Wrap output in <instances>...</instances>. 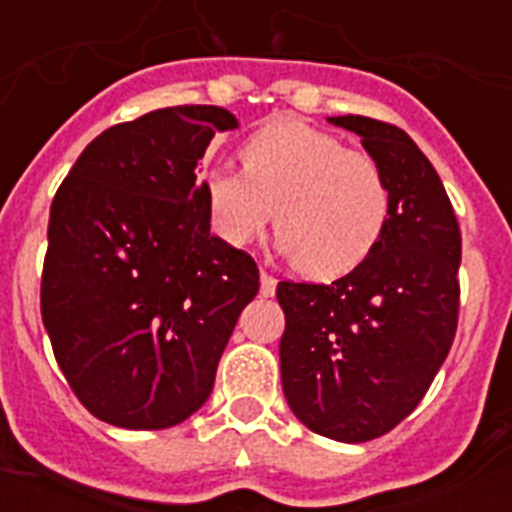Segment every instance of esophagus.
<instances>
[{"mask_svg":"<svg viewBox=\"0 0 512 512\" xmlns=\"http://www.w3.org/2000/svg\"><path fill=\"white\" fill-rule=\"evenodd\" d=\"M261 295L264 297L277 295V279L271 277L269 271H261Z\"/></svg>","mask_w":512,"mask_h":512,"instance_id":"obj_1","label":"esophagus"}]
</instances>
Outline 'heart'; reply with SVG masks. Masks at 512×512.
<instances>
[{
	"mask_svg": "<svg viewBox=\"0 0 512 512\" xmlns=\"http://www.w3.org/2000/svg\"><path fill=\"white\" fill-rule=\"evenodd\" d=\"M238 171L200 184L212 233L246 246L274 218L279 248L307 277L356 269L379 246L392 215L390 179L374 156L297 117H277L241 148Z\"/></svg>",
	"mask_w": 512,
	"mask_h": 512,
	"instance_id": "obj_1",
	"label": "heart"
}]
</instances>
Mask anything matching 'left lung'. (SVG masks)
I'll use <instances>...</instances> for the list:
<instances>
[{
  "mask_svg": "<svg viewBox=\"0 0 512 512\" xmlns=\"http://www.w3.org/2000/svg\"><path fill=\"white\" fill-rule=\"evenodd\" d=\"M328 122L361 138L392 187L382 241L333 284L279 282L282 390L310 431L343 443L390 433L449 356L459 320L461 233L436 169L405 130L372 117Z\"/></svg>",
  "mask_w": 512,
  "mask_h": 512,
  "instance_id": "8db88e82",
  "label": "left lung"
}]
</instances>
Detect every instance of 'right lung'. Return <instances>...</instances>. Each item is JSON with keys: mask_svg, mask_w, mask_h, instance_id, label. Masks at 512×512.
<instances>
[{"mask_svg": "<svg viewBox=\"0 0 512 512\" xmlns=\"http://www.w3.org/2000/svg\"><path fill=\"white\" fill-rule=\"evenodd\" d=\"M233 128L215 104L112 125L53 197L40 312L63 377L104 423L158 431L197 413L259 292L256 261L210 235L197 184L212 135Z\"/></svg>", "mask_w": 512, "mask_h": 512, "instance_id": "add662e5", "label": "right lung"}]
</instances>
